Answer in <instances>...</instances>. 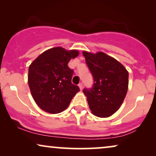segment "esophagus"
<instances>
[{"label": "esophagus", "instance_id": "obj_1", "mask_svg": "<svg viewBox=\"0 0 156 156\" xmlns=\"http://www.w3.org/2000/svg\"><path fill=\"white\" fill-rule=\"evenodd\" d=\"M79 87H80V90H82V89H83V84H82V83H80V84H79Z\"/></svg>", "mask_w": 156, "mask_h": 156}]
</instances>
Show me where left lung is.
Segmentation results:
<instances>
[{"mask_svg": "<svg viewBox=\"0 0 156 156\" xmlns=\"http://www.w3.org/2000/svg\"><path fill=\"white\" fill-rule=\"evenodd\" d=\"M87 65L93 75L91 89H84L91 113L107 118L121 107L129 88V72L122 64L103 52L83 51Z\"/></svg>", "mask_w": 156, "mask_h": 156, "instance_id": "8db88e82", "label": "left lung"}]
</instances>
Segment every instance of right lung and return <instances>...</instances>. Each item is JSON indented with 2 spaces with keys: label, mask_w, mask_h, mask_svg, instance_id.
I'll return each mask as SVG.
<instances>
[{
  "label": "right lung",
  "mask_w": 156,
  "mask_h": 156,
  "mask_svg": "<svg viewBox=\"0 0 156 156\" xmlns=\"http://www.w3.org/2000/svg\"><path fill=\"white\" fill-rule=\"evenodd\" d=\"M76 50L55 47L40 54L29 66L27 82L37 106L50 114H59L69 106L80 91L72 84L73 70L67 64L78 56Z\"/></svg>",
  "instance_id": "right-lung-1"
}]
</instances>
